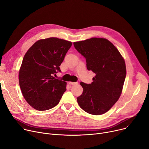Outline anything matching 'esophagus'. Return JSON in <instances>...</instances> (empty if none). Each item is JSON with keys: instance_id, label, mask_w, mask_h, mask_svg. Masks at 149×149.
Wrapping results in <instances>:
<instances>
[{"instance_id": "obj_1", "label": "esophagus", "mask_w": 149, "mask_h": 149, "mask_svg": "<svg viewBox=\"0 0 149 149\" xmlns=\"http://www.w3.org/2000/svg\"><path fill=\"white\" fill-rule=\"evenodd\" d=\"M69 84H71V85H76L78 84V83H75V82H71V81H69Z\"/></svg>"}]
</instances>
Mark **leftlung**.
<instances>
[{
  "instance_id": "8db88e82",
  "label": "left lung",
  "mask_w": 149,
  "mask_h": 149,
  "mask_svg": "<svg viewBox=\"0 0 149 149\" xmlns=\"http://www.w3.org/2000/svg\"><path fill=\"white\" fill-rule=\"evenodd\" d=\"M77 50L86 59L87 68L96 74L91 84L81 83L82 94L77 97L84 111L101 115L118 100L126 75L125 62L117 48L104 38L74 42Z\"/></svg>"
}]
</instances>
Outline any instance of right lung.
I'll use <instances>...</instances> for the list:
<instances>
[{"label":"right lung","mask_w":149,"mask_h":149,"mask_svg":"<svg viewBox=\"0 0 149 149\" xmlns=\"http://www.w3.org/2000/svg\"><path fill=\"white\" fill-rule=\"evenodd\" d=\"M72 43L52 37L39 39L25 54L19 70V84L27 102L39 111L56 106L66 90L65 81L53 75Z\"/></svg>","instance_id":"1"}]
</instances>
